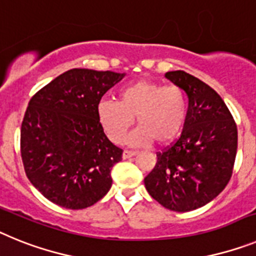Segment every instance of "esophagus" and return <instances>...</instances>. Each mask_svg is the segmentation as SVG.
Listing matches in <instances>:
<instances>
[{
	"label": "esophagus",
	"mask_w": 256,
	"mask_h": 256,
	"mask_svg": "<svg viewBox=\"0 0 256 256\" xmlns=\"http://www.w3.org/2000/svg\"><path fill=\"white\" fill-rule=\"evenodd\" d=\"M136 154V152H134V150H124V153H122V158L124 160H128L130 158V157H134V156Z\"/></svg>",
	"instance_id": "1"
}]
</instances>
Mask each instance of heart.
Listing matches in <instances>:
<instances>
[{
  "label": "heart",
  "mask_w": 256,
  "mask_h": 256,
  "mask_svg": "<svg viewBox=\"0 0 256 256\" xmlns=\"http://www.w3.org/2000/svg\"><path fill=\"white\" fill-rule=\"evenodd\" d=\"M136 117L139 128L128 136L132 146L154 140L160 146L180 134L188 117V96L178 85H164L150 80H138L118 91L117 103L98 104V118L106 136L116 144L124 142Z\"/></svg>",
  "instance_id": "b5f03b06"
}]
</instances>
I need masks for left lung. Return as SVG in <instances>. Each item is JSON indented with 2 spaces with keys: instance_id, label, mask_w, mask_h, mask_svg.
Listing matches in <instances>:
<instances>
[{
  "instance_id": "left-lung-1",
  "label": "left lung",
  "mask_w": 256,
  "mask_h": 256,
  "mask_svg": "<svg viewBox=\"0 0 256 256\" xmlns=\"http://www.w3.org/2000/svg\"><path fill=\"white\" fill-rule=\"evenodd\" d=\"M188 96V117L180 138L157 153L144 184L168 210L186 212L202 208L230 182L237 153V126L214 88L184 70L165 74Z\"/></svg>"
}]
</instances>
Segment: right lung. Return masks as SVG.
<instances>
[{"label":"right lung","mask_w":256,"mask_h":256,"mask_svg":"<svg viewBox=\"0 0 256 256\" xmlns=\"http://www.w3.org/2000/svg\"><path fill=\"white\" fill-rule=\"evenodd\" d=\"M125 73L74 68L28 103L20 130L24 170L36 190L72 210L96 204L112 186L122 150L104 134L98 104Z\"/></svg>","instance_id":"add662e5"}]
</instances>
